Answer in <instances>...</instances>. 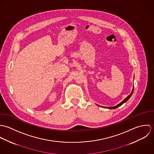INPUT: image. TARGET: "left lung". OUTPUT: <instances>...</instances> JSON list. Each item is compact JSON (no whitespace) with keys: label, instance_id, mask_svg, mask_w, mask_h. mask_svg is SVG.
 Masks as SVG:
<instances>
[{"label":"left lung","instance_id":"obj_1","mask_svg":"<svg viewBox=\"0 0 154 154\" xmlns=\"http://www.w3.org/2000/svg\"><path fill=\"white\" fill-rule=\"evenodd\" d=\"M133 88H134V87H133L132 92L131 93V94H130L129 95H128V97H126V98H125V99L122 102H121V103H120V104H119L118 105H117V106H114V107H104V108H106V109H116V108L119 107V106H121L123 104H124L125 103H126V101H128V100L131 98V97L132 96V94H133Z\"/></svg>","mask_w":154,"mask_h":154}]
</instances>
